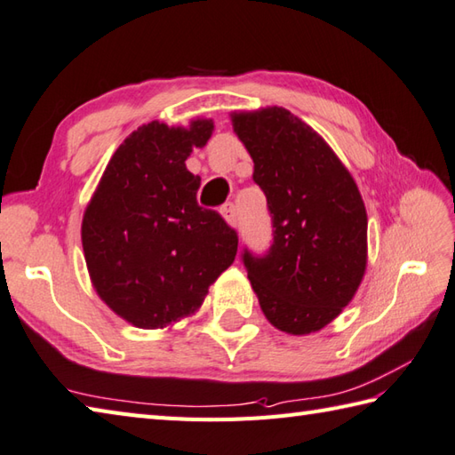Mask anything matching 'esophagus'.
<instances>
[{
	"mask_svg": "<svg viewBox=\"0 0 455 455\" xmlns=\"http://www.w3.org/2000/svg\"><path fill=\"white\" fill-rule=\"evenodd\" d=\"M220 215H222V219L227 220V225H228V227H233V228H236V227H238V212H236V207H235L233 203L222 204Z\"/></svg>",
	"mask_w": 455,
	"mask_h": 455,
	"instance_id": "34e87169",
	"label": "esophagus"
}]
</instances>
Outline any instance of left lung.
<instances>
[{
	"label": "left lung",
	"mask_w": 455,
	"mask_h": 455,
	"mask_svg": "<svg viewBox=\"0 0 455 455\" xmlns=\"http://www.w3.org/2000/svg\"><path fill=\"white\" fill-rule=\"evenodd\" d=\"M230 120L274 227L268 254H243L248 280L275 329L315 333L349 306L367 270L359 187L327 141L290 110L268 106Z\"/></svg>",
	"instance_id": "obj_1"
}]
</instances>
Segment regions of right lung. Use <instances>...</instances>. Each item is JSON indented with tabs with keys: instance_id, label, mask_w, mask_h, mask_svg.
Returning <instances> with one entry per match:
<instances>
[{
	"instance_id": "right-lung-1",
	"label": "right lung",
	"mask_w": 455,
	"mask_h": 455,
	"mask_svg": "<svg viewBox=\"0 0 455 455\" xmlns=\"http://www.w3.org/2000/svg\"><path fill=\"white\" fill-rule=\"evenodd\" d=\"M215 124L149 122L114 151L86 204L83 251L98 296L140 329L193 315L209 286L235 262L238 236L219 212L199 207L201 177L185 165Z\"/></svg>"
}]
</instances>
